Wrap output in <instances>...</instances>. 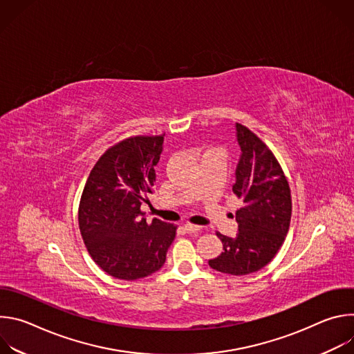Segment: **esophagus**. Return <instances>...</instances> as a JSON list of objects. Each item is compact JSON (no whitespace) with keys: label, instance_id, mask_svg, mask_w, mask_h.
<instances>
[{"label":"esophagus","instance_id":"34e87169","mask_svg":"<svg viewBox=\"0 0 354 354\" xmlns=\"http://www.w3.org/2000/svg\"><path fill=\"white\" fill-rule=\"evenodd\" d=\"M185 231L187 232V234H193V232H197V231H200L201 230V227H198V225H194V224H185Z\"/></svg>","mask_w":354,"mask_h":354}]
</instances>
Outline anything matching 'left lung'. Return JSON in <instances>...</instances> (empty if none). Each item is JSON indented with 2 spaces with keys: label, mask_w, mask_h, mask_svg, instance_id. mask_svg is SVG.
I'll return each instance as SVG.
<instances>
[{
  "label": "left lung",
  "mask_w": 354,
  "mask_h": 354,
  "mask_svg": "<svg viewBox=\"0 0 354 354\" xmlns=\"http://www.w3.org/2000/svg\"><path fill=\"white\" fill-rule=\"evenodd\" d=\"M235 127L241 147L232 186L242 201L235 213L238 234L231 238L217 232L223 252L209 265L221 273L243 276L265 268L283 245L291 220V192L269 147L248 127L239 123Z\"/></svg>",
  "instance_id": "8db88e82"
}]
</instances>
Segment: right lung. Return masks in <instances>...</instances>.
I'll return each instance as SVG.
<instances>
[{
    "mask_svg": "<svg viewBox=\"0 0 354 354\" xmlns=\"http://www.w3.org/2000/svg\"><path fill=\"white\" fill-rule=\"evenodd\" d=\"M164 136L129 137L108 148L84 186L78 224L93 262L120 280H137L162 268L176 225L141 212L149 203Z\"/></svg>",
    "mask_w": 354,
    "mask_h": 354,
    "instance_id": "right-lung-1",
    "label": "right lung"
}]
</instances>
